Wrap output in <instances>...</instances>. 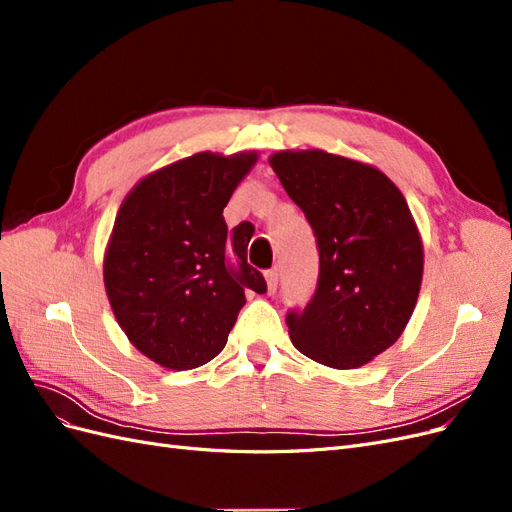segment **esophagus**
<instances>
[{
  "mask_svg": "<svg viewBox=\"0 0 512 512\" xmlns=\"http://www.w3.org/2000/svg\"><path fill=\"white\" fill-rule=\"evenodd\" d=\"M265 280H267V292L273 294L277 290V282H280V273H277V269H269L265 273Z\"/></svg>",
  "mask_w": 512,
  "mask_h": 512,
  "instance_id": "1",
  "label": "esophagus"
}]
</instances>
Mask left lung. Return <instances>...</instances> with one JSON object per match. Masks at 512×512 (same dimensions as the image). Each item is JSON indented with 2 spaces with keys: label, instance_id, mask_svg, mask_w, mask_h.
Wrapping results in <instances>:
<instances>
[{
  "label": "left lung",
  "instance_id": "1",
  "mask_svg": "<svg viewBox=\"0 0 512 512\" xmlns=\"http://www.w3.org/2000/svg\"><path fill=\"white\" fill-rule=\"evenodd\" d=\"M269 164L320 252L314 299L286 318L290 342L327 367H363L404 333L421 292L423 241L406 198L376 166L322 149H284Z\"/></svg>",
  "mask_w": 512,
  "mask_h": 512
}]
</instances>
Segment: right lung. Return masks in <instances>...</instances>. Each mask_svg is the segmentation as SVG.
Wrapping results in <instances>:
<instances>
[{
    "label": "right lung",
    "mask_w": 512,
    "mask_h": 512,
    "mask_svg": "<svg viewBox=\"0 0 512 512\" xmlns=\"http://www.w3.org/2000/svg\"><path fill=\"white\" fill-rule=\"evenodd\" d=\"M258 160L200 151L153 170L123 198L104 252L108 303L130 344L166 369H196L218 356L245 292H267L247 265L250 232L224 222V207Z\"/></svg>",
    "instance_id": "1"
}]
</instances>
